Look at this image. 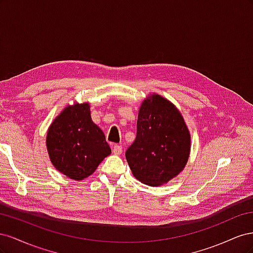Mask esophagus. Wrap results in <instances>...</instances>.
<instances>
[{
  "instance_id": "esophagus-1",
  "label": "esophagus",
  "mask_w": 253,
  "mask_h": 253,
  "mask_svg": "<svg viewBox=\"0 0 253 253\" xmlns=\"http://www.w3.org/2000/svg\"><path fill=\"white\" fill-rule=\"evenodd\" d=\"M113 153L115 155H119L122 153V147L120 144H115L113 147Z\"/></svg>"
}]
</instances>
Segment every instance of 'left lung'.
<instances>
[{
  "instance_id": "1",
  "label": "left lung",
  "mask_w": 253,
  "mask_h": 253,
  "mask_svg": "<svg viewBox=\"0 0 253 253\" xmlns=\"http://www.w3.org/2000/svg\"><path fill=\"white\" fill-rule=\"evenodd\" d=\"M190 141L178 110L167 99L153 95L140 106L136 138L126 152V162L139 181L160 186L183 169Z\"/></svg>"
}]
</instances>
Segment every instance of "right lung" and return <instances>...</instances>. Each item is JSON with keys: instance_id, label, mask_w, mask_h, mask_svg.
<instances>
[{"instance_id": "obj_1", "label": "right lung", "mask_w": 253, "mask_h": 253, "mask_svg": "<svg viewBox=\"0 0 253 253\" xmlns=\"http://www.w3.org/2000/svg\"><path fill=\"white\" fill-rule=\"evenodd\" d=\"M46 145L56 169L76 180L87 177L111 154L103 132L91 121L87 103L67 106L53 120Z\"/></svg>"}]
</instances>
